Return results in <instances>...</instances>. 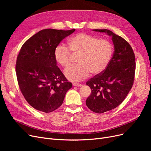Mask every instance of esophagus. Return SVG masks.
<instances>
[{"label":"esophagus","instance_id":"esophagus-1","mask_svg":"<svg viewBox=\"0 0 151 151\" xmlns=\"http://www.w3.org/2000/svg\"><path fill=\"white\" fill-rule=\"evenodd\" d=\"M73 86H77V87H81L83 86V84H79V83H73Z\"/></svg>","mask_w":151,"mask_h":151}]
</instances>
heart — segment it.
<instances>
[{
	"mask_svg": "<svg viewBox=\"0 0 151 151\" xmlns=\"http://www.w3.org/2000/svg\"><path fill=\"white\" fill-rule=\"evenodd\" d=\"M68 44L69 48L62 44L57 45L53 55L56 62L63 67L70 64L72 53L79 55L78 64L64 70L66 78L70 81L84 80L91 72L93 75L101 74L106 69L113 55V46L108 40L98 39L86 33L73 36Z\"/></svg>",
	"mask_w": 151,
	"mask_h": 151,
	"instance_id": "heart-1",
	"label": "heart"
}]
</instances>
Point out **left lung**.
Segmentation results:
<instances>
[{
    "mask_svg": "<svg viewBox=\"0 0 151 151\" xmlns=\"http://www.w3.org/2000/svg\"><path fill=\"white\" fill-rule=\"evenodd\" d=\"M111 36L114 53L108 65L100 75L86 83L91 94L86 104L91 111L103 113L116 108L125 99L134 83L135 55L129 43L110 30L93 29Z\"/></svg>",
    "mask_w": 151,
    "mask_h": 151,
    "instance_id": "8db88e82",
    "label": "left lung"
}]
</instances>
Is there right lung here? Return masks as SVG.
I'll use <instances>...</instances> for the list:
<instances>
[{
  "mask_svg": "<svg viewBox=\"0 0 151 151\" xmlns=\"http://www.w3.org/2000/svg\"><path fill=\"white\" fill-rule=\"evenodd\" d=\"M75 30H41L20 50L16 65L18 84L27 102L37 110L55 111L72 88V83L57 67L53 53L61 41Z\"/></svg>",
  "mask_w": 151,
  "mask_h": 151,
  "instance_id": "1",
  "label": "right lung"
}]
</instances>
